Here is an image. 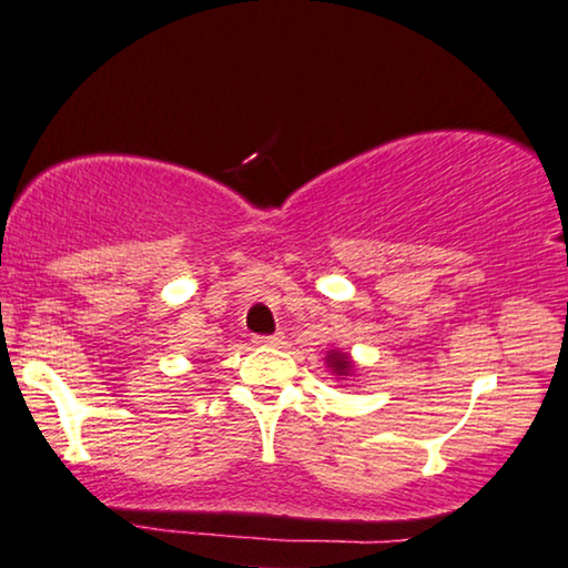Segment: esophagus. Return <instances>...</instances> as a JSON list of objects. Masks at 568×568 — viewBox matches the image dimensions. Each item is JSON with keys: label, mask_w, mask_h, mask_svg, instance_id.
<instances>
[{"label": "esophagus", "mask_w": 568, "mask_h": 568, "mask_svg": "<svg viewBox=\"0 0 568 568\" xmlns=\"http://www.w3.org/2000/svg\"><path fill=\"white\" fill-rule=\"evenodd\" d=\"M254 345L277 347V345H283V335H260V337H254Z\"/></svg>", "instance_id": "esophagus-1"}]
</instances>
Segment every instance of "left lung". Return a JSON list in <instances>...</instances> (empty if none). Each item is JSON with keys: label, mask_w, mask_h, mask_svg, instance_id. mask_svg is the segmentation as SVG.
<instances>
[{"label": "left lung", "mask_w": 568, "mask_h": 568, "mask_svg": "<svg viewBox=\"0 0 568 568\" xmlns=\"http://www.w3.org/2000/svg\"><path fill=\"white\" fill-rule=\"evenodd\" d=\"M324 363H327L329 374L335 376L337 382H347V379H355V376H358V366H355L353 355L339 351V347H332V351H327V355H324Z\"/></svg>", "instance_id": "obj_1"}]
</instances>
